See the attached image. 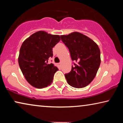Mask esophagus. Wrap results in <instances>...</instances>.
<instances>
[{
    "mask_svg": "<svg viewBox=\"0 0 123 123\" xmlns=\"http://www.w3.org/2000/svg\"><path fill=\"white\" fill-rule=\"evenodd\" d=\"M61 65H62V63H59L58 64V65H59V67H61Z\"/></svg>",
    "mask_w": 123,
    "mask_h": 123,
    "instance_id": "obj_1",
    "label": "esophagus"
}]
</instances>
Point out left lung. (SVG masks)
Segmentation results:
<instances>
[{"mask_svg": "<svg viewBox=\"0 0 123 123\" xmlns=\"http://www.w3.org/2000/svg\"><path fill=\"white\" fill-rule=\"evenodd\" d=\"M68 48L74 66L65 74L69 85L75 88H83L92 81L100 67V50L98 45L88 37L80 32L60 36Z\"/></svg>", "mask_w": 123, "mask_h": 123, "instance_id": "8db88e82", "label": "left lung"}]
</instances>
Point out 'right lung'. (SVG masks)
Returning <instances> with one entry per match:
<instances>
[{
    "mask_svg": "<svg viewBox=\"0 0 123 123\" xmlns=\"http://www.w3.org/2000/svg\"><path fill=\"white\" fill-rule=\"evenodd\" d=\"M59 35L38 31L25 40L21 45L18 63L23 75L28 83L37 88L50 85L57 70L48 60L53 56V48L60 41Z\"/></svg>",
    "mask_w": 123,
    "mask_h": 123,
    "instance_id": "right-lung-1",
    "label": "right lung"
}]
</instances>
